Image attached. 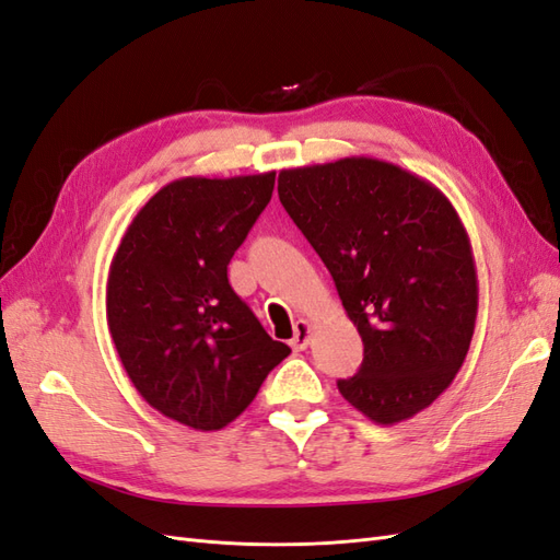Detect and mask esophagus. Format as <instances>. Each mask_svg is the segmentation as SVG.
Segmentation results:
<instances>
[{"label":"esophagus","mask_w":560,"mask_h":560,"mask_svg":"<svg viewBox=\"0 0 560 560\" xmlns=\"http://www.w3.org/2000/svg\"><path fill=\"white\" fill-rule=\"evenodd\" d=\"M310 336H312V324L305 319H298L293 326V338H291V348L293 350H305L310 346Z\"/></svg>","instance_id":"1"}]
</instances>
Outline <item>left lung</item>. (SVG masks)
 <instances>
[{
  "mask_svg": "<svg viewBox=\"0 0 560 560\" xmlns=\"http://www.w3.org/2000/svg\"><path fill=\"white\" fill-rule=\"evenodd\" d=\"M279 200L364 342L340 395L381 425L433 405L462 369L478 317L476 262L450 198L399 165L352 155L281 170Z\"/></svg>",
  "mask_w": 560,
  "mask_h": 560,
  "instance_id": "1",
  "label": "left lung"
}]
</instances>
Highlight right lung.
Returning <instances> with one entry per match:
<instances>
[{
  "label": "right lung",
  "mask_w": 560,
  "mask_h": 560,
  "mask_svg": "<svg viewBox=\"0 0 560 560\" xmlns=\"http://www.w3.org/2000/svg\"><path fill=\"white\" fill-rule=\"evenodd\" d=\"M275 177L170 182L137 212L113 255L106 285L113 346L139 395L172 421L224 428L291 354L226 279Z\"/></svg>",
  "instance_id": "right-lung-1"
}]
</instances>
